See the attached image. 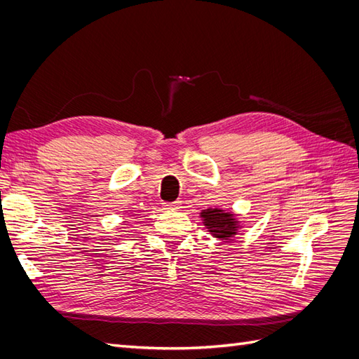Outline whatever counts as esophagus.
<instances>
[{"label": "esophagus", "mask_w": 359, "mask_h": 359, "mask_svg": "<svg viewBox=\"0 0 359 359\" xmlns=\"http://www.w3.org/2000/svg\"><path fill=\"white\" fill-rule=\"evenodd\" d=\"M163 208H165V210H178V208H181V202L180 201L165 202V203H163Z\"/></svg>", "instance_id": "34e87169"}]
</instances>
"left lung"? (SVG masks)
<instances>
[{"instance_id":"1","label":"left lung","mask_w":359,"mask_h":359,"mask_svg":"<svg viewBox=\"0 0 359 359\" xmlns=\"http://www.w3.org/2000/svg\"><path fill=\"white\" fill-rule=\"evenodd\" d=\"M201 217L208 232H211L214 238H219V240H231L240 231V222L236 220V215L231 211L208 208L201 212Z\"/></svg>"}]
</instances>
